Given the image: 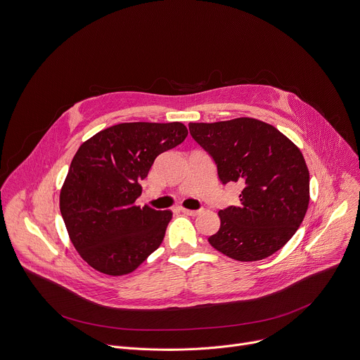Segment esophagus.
I'll return each instance as SVG.
<instances>
[{"label":"esophagus","instance_id":"esophagus-1","mask_svg":"<svg viewBox=\"0 0 360 360\" xmlns=\"http://www.w3.org/2000/svg\"><path fill=\"white\" fill-rule=\"evenodd\" d=\"M180 212H183L184 214H188V216H197L198 213H200V210H190V209H184V207H180Z\"/></svg>","mask_w":360,"mask_h":360}]
</instances>
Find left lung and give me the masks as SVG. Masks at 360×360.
<instances>
[{"label": "left lung", "mask_w": 360, "mask_h": 360, "mask_svg": "<svg viewBox=\"0 0 360 360\" xmlns=\"http://www.w3.org/2000/svg\"><path fill=\"white\" fill-rule=\"evenodd\" d=\"M191 137L214 160L223 184L240 183V205L219 212L220 229L209 243L238 262L281 250L309 206V170L302 151L276 127L240 117L190 123Z\"/></svg>", "instance_id": "left-lung-1"}]
</instances>
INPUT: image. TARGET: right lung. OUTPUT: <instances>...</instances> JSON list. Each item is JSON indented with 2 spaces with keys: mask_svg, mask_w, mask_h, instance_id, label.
Listing matches in <instances>:
<instances>
[{
  "mask_svg": "<svg viewBox=\"0 0 360 360\" xmlns=\"http://www.w3.org/2000/svg\"><path fill=\"white\" fill-rule=\"evenodd\" d=\"M183 123H122L98 131L77 150L60 193L70 240L93 269L134 271L162 245L170 210L136 206L158 154L184 141Z\"/></svg>",
  "mask_w": 360,
  "mask_h": 360,
  "instance_id": "1",
  "label": "right lung"
}]
</instances>
